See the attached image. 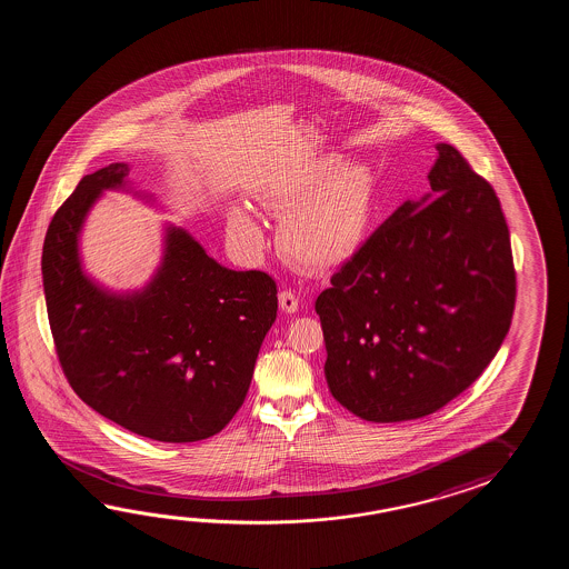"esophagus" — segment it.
Here are the masks:
<instances>
[{
	"label": "esophagus",
	"mask_w": 569,
	"mask_h": 569,
	"mask_svg": "<svg viewBox=\"0 0 569 569\" xmlns=\"http://www.w3.org/2000/svg\"><path fill=\"white\" fill-rule=\"evenodd\" d=\"M279 302L280 309L284 313H297L299 311V297L292 290H280Z\"/></svg>",
	"instance_id": "obj_1"
}]
</instances>
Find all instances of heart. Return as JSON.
Wrapping results in <instances>:
<instances>
[{
    "mask_svg": "<svg viewBox=\"0 0 569 569\" xmlns=\"http://www.w3.org/2000/svg\"><path fill=\"white\" fill-rule=\"evenodd\" d=\"M375 177L363 162L317 158L297 174L268 184L262 206L282 213L280 250L299 264L326 270L348 260L360 246L372 211ZM228 238L246 254L262 250V231L246 209H231Z\"/></svg>",
    "mask_w": 569,
    "mask_h": 569,
    "instance_id": "heart-1",
    "label": "heart"
}]
</instances>
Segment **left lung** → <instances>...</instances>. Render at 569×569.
Instances as JSON below:
<instances>
[{
	"label": "left lung",
	"mask_w": 569,
	"mask_h": 569,
	"mask_svg": "<svg viewBox=\"0 0 569 569\" xmlns=\"http://www.w3.org/2000/svg\"><path fill=\"white\" fill-rule=\"evenodd\" d=\"M436 148L431 193L405 201L315 301L327 387L375 423L421 419L461 395L492 362L515 311L495 189L453 146Z\"/></svg>",
	"instance_id": "8db88e82"
}]
</instances>
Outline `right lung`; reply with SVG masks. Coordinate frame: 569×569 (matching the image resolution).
<instances>
[{
  "label": "right lung",
  "instance_id": "right-lung-1",
  "mask_svg": "<svg viewBox=\"0 0 569 569\" xmlns=\"http://www.w3.org/2000/svg\"><path fill=\"white\" fill-rule=\"evenodd\" d=\"M130 167L87 174L50 221L42 282L62 372L79 399L136 436L191 443L216 436L242 407L256 358L277 319V282L221 267L189 231L164 230L152 280L111 292L81 267L79 233Z\"/></svg>",
  "mask_w": 569,
  "mask_h": 569
}]
</instances>
